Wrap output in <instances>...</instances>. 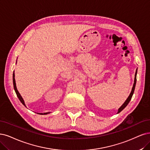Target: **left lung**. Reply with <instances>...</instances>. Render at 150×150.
<instances>
[{"mask_svg": "<svg viewBox=\"0 0 150 150\" xmlns=\"http://www.w3.org/2000/svg\"><path fill=\"white\" fill-rule=\"evenodd\" d=\"M137 69L136 70V72H135V80H134V86H133V88H132V91L130 94L129 96L128 97V98H127L126 99V101H125V103L122 104V106L118 110V112L117 113H119L120 112H121L122 110L127 106V104H129V103L130 102V101L132 99V97L133 96V94H134V90H135V85H136V82H137Z\"/></svg>", "mask_w": 150, "mask_h": 150, "instance_id": "obj_1", "label": "left lung"}]
</instances>
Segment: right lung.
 I'll use <instances>...</instances> for the list:
<instances>
[{
	"instance_id": "1",
	"label": "right lung",
	"mask_w": 150,
	"mask_h": 150,
	"mask_svg": "<svg viewBox=\"0 0 150 150\" xmlns=\"http://www.w3.org/2000/svg\"><path fill=\"white\" fill-rule=\"evenodd\" d=\"M13 83L14 90H15V93H16V96H18V99H19V100L21 101V103L22 104H23L25 106H26V105H25V102H24V101H23V98H22L21 96L20 95V94L19 92L18 91L17 89H16V83H15V74H14V73L13 74ZM47 114V113H43V114H42V113H40V114Z\"/></svg>"
}]
</instances>
